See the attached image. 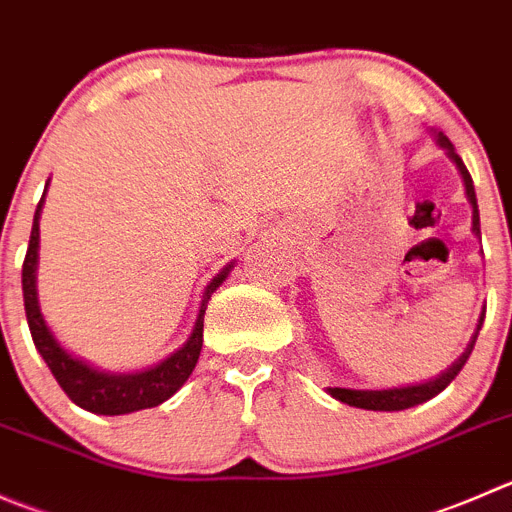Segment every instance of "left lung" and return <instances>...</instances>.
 <instances>
[{"label": "left lung", "instance_id": "1", "mask_svg": "<svg viewBox=\"0 0 512 512\" xmlns=\"http://www.w3.org/2000/svg\"><path fill=\"white\" fill-rule=\"evenodd\" d=\"M430 135H433L435 145L443 147L445 155L450 157V162H453V165L458 167L460 177H463L465 197H468L470 207H473V232H475V237H480V212H478V197H475L473 177H470L468 167L463 165L460 155H458V152H455L453 142H450L448 137L443 135V132L430 130ZM483 320H485V310L480 312V320H478V325H475V332H473V337H470V342H468V347H465L463 355H460L458 360H455L453 365L448 367V370L440 372V375L435 377V380L418 382V385H405V388H388V390L327 388V393H330L335 400H340V403L352 405V408L382 410V413H395V410H408V408H415V405H420V403H428L430 398H435V395H438V393H443V390L448 388L450 382L455 380V375H458V372L463 370V365H465V362H468L470 352H473L475 340H478V332H480V327H483Z\"/></svg>", "mask_w": 512, "mask_h": 512}]
</instances>
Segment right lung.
I'll list each match as a JSON object with an SVG mask.
<instances>
[{
  "label": "right lung",
  "mask_w": 512,
  "mask_h": 512,
  "mask_svg": "<svg viewBox=\"0 0 512 512\" xmlns=\"http://www.w3.org/2000/svg\"><path fill=\"white\" fill-rule=\"evenodd\" d=\"M47 187H44V195H47ZM44 195L42 200H39L37 212H34L32 237H29L27 257H24V265H22L24 310H27V322H29V332H32L34 347H37V352L42 355V360L47 362L52 375L57 377L59 388L67 393V398L72 400L74 405H79V408L89 410V413L127 415V413H135V410L157 408L160 403L170 400L172 395L185 385L187 377L192 375V370H195L197 357H200V350H202V327H205L207 302H210L212 292L227 280V275L232 272L235 262L222 267L220 275L212 277L210 285L205 287L195 327H192L190 337H187V342L180 347V350H175L170 357H165V360L157 362V365L147 367V370H137V372L99 370V367L89 365L87 360H82V357H77L74 352H69L67 347L54 337L52 327L47 325V320H44L42 315V307H39V297H37L39 217H42Z\"/></svg>",
  "instance_id": "right-lung-1"
}]
</instances>
